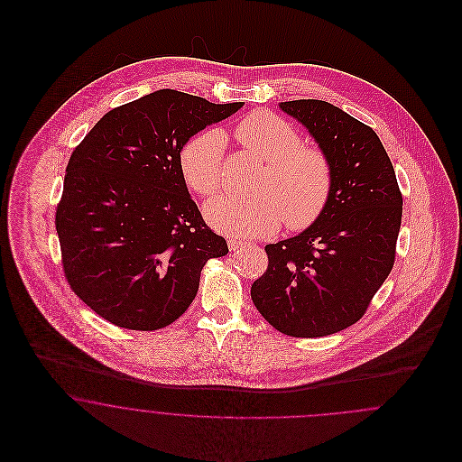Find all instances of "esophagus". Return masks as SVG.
I'll list each match as a JSON object with an SVG mask.
<instances>
[{"instance_id": "esophagus-1", "label": "esophagus", "mask_w": 462, "mask_h": 462, "mask_svg": "<svg viewBox=\"0 0 462 462\" xmlns=\"http://www.w3.org/2000/svg\"><path fill=\"white\" fill-rule=\"evenodd\" d=\"M226 244H228L230 251H239L242 247H245V242L237 241V239H228Z\"/></svg>"}]
</instances>
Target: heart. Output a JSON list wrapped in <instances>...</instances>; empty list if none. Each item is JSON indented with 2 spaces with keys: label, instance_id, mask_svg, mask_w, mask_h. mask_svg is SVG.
I'll list each match as a JSON object with an SVG mask.
<instances>
[{
  "label": "heart",
  "instance_id": "heart-1",
  "mask_svg": "<svg viewBox=\"0 0 462 462\" xmlns=\"http://www.w3.org/2000/svg\"><path fill=\"white\" fill-rule=\"evenodd\" d=\"M236 136L266 164L254 183V198H218L206 206V218L217 230L242 239L264 237L282 218L287 228L301 230L324 213L334 171L320 147L303 143L300 132L270 110L247 114ZM223 151L225 138L217 130L198 133L181 147V175L199 198H213L220 190Z\"/></svg>",
  "mask_w": 462,
  "mask_h": 462
}]
</instances>
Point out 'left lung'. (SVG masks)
Wrapping results in <instances>:
<instances>
[{
  "label": "left lung",
  "mask_w": 462,
  "mask_h": 462,
  "mask_svg": "<svg viewBox=\"0 0 462 462\" xmlns=\"http://www.w3.org/2000/svg\"><path fill=\"white\" fill-rule=\"evenodd\" d=\"M329 155L324 213L296 237L266 244L268 266L251 286L264 320L292 337H320L358 322L395 263L402 192L371 126L322 100L282 102Z\"/></svg>",
  "instance_id": "1"
}]
</instances>
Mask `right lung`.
Masks as SVG:
<instances>
[{"label":"right lung","mask_w":462,"mask_h":462,"mask_svg":"<svg viewBox=\"0 0 462 462\" xmlns=\"http://www.w3.org/2000/svg\"><path fill=\"white\" fill-rule=\"evenodd\" d=\"M241 107L159 89L109 110L72 151L55 213L62 266L74 294L110 324H173L202 266L228 253L189 196L180 151Z\"/></svg>","instance_id":"add662e5"}]
</instances>
